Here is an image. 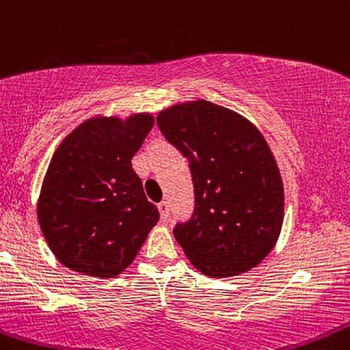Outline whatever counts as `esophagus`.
<instances>
[{
	"mask_svg": "<svg viewBox=\"0 0 350 350\" xmlns=\"http://www.w3.org/2000/svg\"><path fill=\"white\" fill-rule=\"evenodd\" d=\"M159 213H161V219H163V221H167V217H169V202L167 201H161L159 202Z\"/></svg>",
	"mask_w": 350,
	"mask_h": 350,
	"instance_id": "esophagus-1",
	"label": "esophagus"
}]
</instances>
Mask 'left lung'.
Listing matches in <instances>:
<instances>
[{
	"label": "left lung",
	"mask_w": 350,
	"mask_h": 350,
	"mask_svg": "<svg viewBox=\"0 0 350 350\" xmlns=\"http://www.w3.org/2000/svg\"><path fill=\"white\" fill-rule=\"evenodd\" d=\"M156 122L189 161L194 213L172 229L187 259L211 278L256 267L278 243L284 221L281 172L262 134L204 99L167 107Z\"/></svg>",
	"instance_id": "obj_1"
}]
</instances>
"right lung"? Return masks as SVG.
Segmentation results:
<instances>
[{"instance_id":"obj_1","label":"right lung","mask_w":350,"mask_h":350,"mask_svg":"<svg viewBox=\"0 0 350 350\" xmlns=\"http://www.w3.org/2000/svg\"><path fill=\"white\" fill-rule=\"evenodd\" d=\"M151 114L93 118L57 146L38 201V221L63 266L114 278L133 262L159 211L131 159L151 131Z\"/></svg>"}]
</instances>
